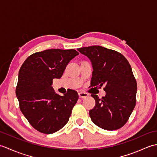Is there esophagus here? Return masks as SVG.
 Listing matches in <instances>:
<instances>
[{"label": "esophagus", "mask_w": 157, "mask_h": 157, "mask_svg": "<svg viewBox=\"0 0 157 157\" xmlns=\"http://www.w3.org/2000/svg\"><path fill=\"white\" fill-rule=\"evenodd\" d=\"M78 95H79V97L80 98H85L86 97H88V96H89L88 93L84 92H79L78 93Z\"/></svg>", "instance_id": "34e87169"}]
</instances>
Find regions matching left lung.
<instances>
[{"mask_svg":"<svg viewBox=\"0 0 157 157\" xmlns=\"http://www.w3.org/2000/svg\"><path fill=\"white\" fill-rule=\"evenodd\" d=\"M92 63L91 86H105L106 95L96 94V105L89 111L92 122L106 130H116L124 125L136 102L137 83L128 60L121 53L101 46L78 48Z\"/></svg>","mask_w":157,"mask_h":157,"instance_id":"obj_1","label":"left lung"}]
</instances>
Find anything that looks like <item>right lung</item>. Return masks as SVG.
I'll return each instance as SVG.
<instances>
[{
  "instance_id": "right-lung-1",
  "label": "right lung",
  "mask_w": 157,
  "mask_h": 157,
  "mask_svg": "<svg viewBox=\"0 0 157 157\" xmlns=\"http://www.w3.org/2000/svg\"><path fill=\"white\" fill-rule=\"evenodd\" d=\"M79 52L74 49H48L29 56L19 69L16 96L21 111L38 132L53 134L68 122L78 100L75 90L56 94L52 79L61 78L69 61Z\"/></svg>"
}]
</instances>
